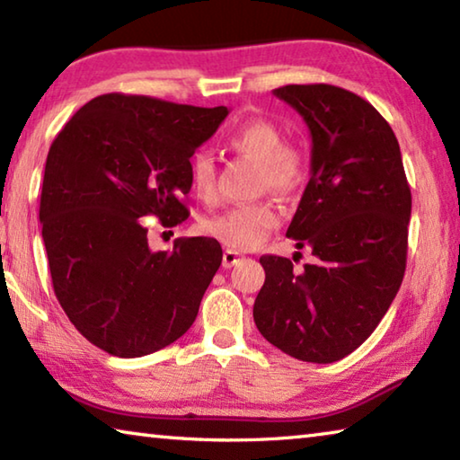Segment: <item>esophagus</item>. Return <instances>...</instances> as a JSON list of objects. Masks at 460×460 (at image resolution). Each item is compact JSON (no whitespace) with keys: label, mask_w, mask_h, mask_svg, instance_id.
I'll use <instances>...</instances> for the list:
<instances>
[{"label":"esophagus","mask_w":460,"mask_h":460,"mask_svg":"<svg viewBox=\"0 0 460 460\" xmlns=\"http://www.w3.org/2000/svg\"><path fill=\"white\" fill-rule=\"evenodd\" d=\"M241 258H243V255H241L239 252H235V249H225V253H223V268L229 270L233 266H237Z\"/></svg>","instance_id":"obj_1"}]
</instances>
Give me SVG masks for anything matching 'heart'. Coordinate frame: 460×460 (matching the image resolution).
<instances>
[{"label":"heart","instance_id":"1","mask_svg":"<svg viewBox=\"0 0 460 460\" xmlns=\"http://www.w3.org/2000/svg\"><path fill=\"white\" fill-rule=\"evenodd\" d=\"M233 150L261 164V186L274 192H292L305 178V164L294 147L284 146V134L270 121H249L229 136ZM192 190L202 199L215 194V164L207 152L190 162ZM279 215L271 202L260 200L231 207L205 223L207 233L231 249H255L278 227Z\"/></svg>","mask_w":460,"mask_h":460}]
</instances>
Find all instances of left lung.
<instances>
[{
	"label": "left lung",
	"mask_w": 460,
	"mask_h": 460,
	"mask_svg": "<svg viewBox=\"0 0 460 460\" xmlns=\"http://www.w3.org/2000/svg\"><path fill=\"white\" fill-rule=\"evenodd\" d=\"M274 95L313 137L310 181L286 235L308 245L314 263L298 274L288 258L261 255L253 321L294 359L332 363L367 341L400 290L411 194L398 139L367 101L332 84H286Z\"/></svg>",
	"instance_id": "1"
}]
</instances>
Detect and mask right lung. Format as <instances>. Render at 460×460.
Returning <instances> with one entry per match:
<instances>
[{
	"mask_svg": "<svg viewBox=\"0 0 460 460\" xmlns=\"http://www.w3.org/2000/svg\"><path fill=\"white\" fill-rule=\"evenodd\" d=\"M229 115L107 93L60 129L46 158L40 223L54 294L84 339L134 359L181 339L221 266L211 237L154 252L139 219H186L190 158Z\"/></svg>",
	"mask_w": 460,
	"mask_h": 460,
	"instance_id": "1",
	"label": "right lung"
}]
</instances>
